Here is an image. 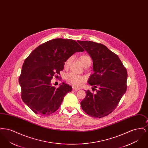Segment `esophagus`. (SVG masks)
I'll return each instance as SVG.
<instances>
[{"instance_id": "34e87169", "label": "esophagus", "mask_w": 148, "mask_h": 148, "mask_svg": "<svg viewBox=\"0 0 148 148\" xmlns=\"http://www.w3.org/2000/svg\"><path fill=\"white\" fill-rule=\"evenodd\" d=\"M72 88H73V90H78L80 89L79 88L77 87V86H72Z\"/></svg>"}]
</instances>
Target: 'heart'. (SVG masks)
Segmentation results:
<instances>
[{"label": "heart", "instance_id": "obj_1", "mask_svg": "<svg viewBox=\"0 0 148 148\" xmlns=\"http://www.w3.org/2000/svg\"><path fill=\"white\" fill-rule=\"evenodd\" d=\"M79 59L82 64L84 67H86L91 64V58L88 55L84 54L79 57ZM72 60V57L68 58L64 63V66L67 68L69 66ZM66 80L67 83L79 86L82 84L85 80V77L82 75H79L74 73H70L66 77Z\"/></svg>", "mask_w": 148, "mask_h": 148}]
</instances>
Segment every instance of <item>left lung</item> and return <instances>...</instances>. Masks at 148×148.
Here are the masks:
<instances>
[{"label": "left lung", "mask_w": 148, "mask_h": 148, "mask_svg": "<svg viewBox=\"0 0 148 148\" xmlns=\"http://www.w3.org/2000/svg\"><path fill=\"white\" fill-rule=\"evenodd\" d=\"M77 42L92 58L94 74L88 83L97 92L94 94L85 90L86 95L80 105L92 117H104L115 110L127 91V69L118 55L103 44L92 41Z\"/></svg>", "instance_id": "8db88e82"}]
</instances>
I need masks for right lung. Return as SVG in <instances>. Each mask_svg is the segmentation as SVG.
<instances>
[{
  "label": "right lung",
  "instance_id": "obj_1",
  "mask_svg": "<svg viewBox=\"0 0 148 148\" xmlns=\"http://www.w3.org/2000/svg\"><path fill=\"white\" fill-rule=\"evenodd\" d=\"M83 51L75 40L58 38L38 46L25 59L19 78L21 97L34 113L48 115L58 109L72 87L63 82L56 88L51 80L63 71L68 58Z\"/></svg>",
  "mask_w": 148,
  "mask_h": 148
}]
</instances>
